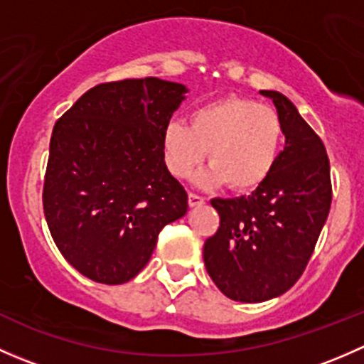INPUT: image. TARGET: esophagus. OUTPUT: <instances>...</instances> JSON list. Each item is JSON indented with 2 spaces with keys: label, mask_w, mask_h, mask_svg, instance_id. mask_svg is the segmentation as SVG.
Segmentation results:
<instances>
[{
  "label": "esophagus",
  "mask_w": 364,
  "mask_h": 364,
  "mask_svg": "<svg viewBox=\"0 0 364 364\" xmlns=\"http://www.w3.org/2000/svg\"><path fill=\"white\" fill-rule=\"evenodd\" d=\"M188 204L192 205V208H196V205H203L204 197H200L199 193H196V192H190L188 193Z\"/></svg>",
  "instance_id": "obj_1"
}]
</instances>
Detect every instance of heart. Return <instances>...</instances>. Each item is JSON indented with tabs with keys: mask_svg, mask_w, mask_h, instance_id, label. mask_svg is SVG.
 Instances as JSON below:
<instances>
[{
	"mask_svg": "<svg viewBox=\"0 0 364 364\" xmlns=\"http://www.w3.org/2000/svg\"><path fill=\"white\" fill-rule=\"evenodd\" d=\"M284 127L277 111L248 98H223L196 109L190 127L171 121L161 132L165 167L188 176L208 149L211 167L197 176L204 186L222 185L247 192L262 185L280 156Z\"/></svg>",
	"mask_w": 364,
	"mask_h": 364,
	"instance_id": "1",
	"label": "heart"
}]
</instances>
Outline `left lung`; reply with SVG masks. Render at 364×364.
<instances>
[{"instance_id": "obj_1", "label": "left lung", "mask_w": 364, "mask_h": 364, "mask_svg": "<svg viewBox=\"0 0 364 364\" xmlns=\"http://www.w3.org/2000/svg\"><path fill=\"white\" fill-rule=\"evenodd\" d=\"M277 107L285 134L269 178L248 197L213 199L220 215L204 243V264L216 287L241 303H260L299 280L331 208L324 142L287 97L260 91Z\"/></svg>"}]
</instances>
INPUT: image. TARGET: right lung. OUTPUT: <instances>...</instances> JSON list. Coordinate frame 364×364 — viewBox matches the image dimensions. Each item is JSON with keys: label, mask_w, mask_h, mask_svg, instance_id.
<instances>
[{"label": "right lung", "mask_w": 364, "mask_h": 364, "mask_svg": "<svg viewBox=\"0 0 364 364\" xmlns=\"http://www.w3.org/2000/svg\"><path fill=\"white\" fill-rule=\"evenodd\" d=\"M185 93L156 77L102 82L54 124L43 213L58 250L90 280H132L160 230L188 209L161 151V132Z\"/></svg>", "instance_id": "right-lung-1"}]
</instances>
